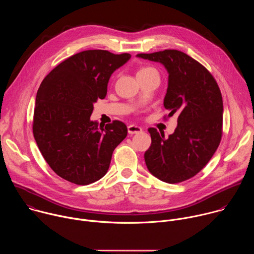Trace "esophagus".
Segmentation results:
<instances>
[{
	"mask_svg": "<svg viewBox=\"0 0 254 254\" xmlns=\"http://www.w3.org/2000/svg\"><path fill=\"white\" fill-rule=\"evenodd\" d=\"M127 131L129 134H134V133H138L140 131H142V128L138 126H135V125H129L127 127Z\"/></svg>",
	"mask_w": 254,
	"mask_h": 254,
	"instance_id": "esophagus-1",
	"label": "esophagus"
}]
</instances>
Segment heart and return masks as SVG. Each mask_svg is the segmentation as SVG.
I'll return each mask as SVG.
<instances>
[{
	"instance_id": "1",
	"label": "heart",
	"mask_w": 254,
	"mask_h": 254,
	"mask_svg": "<svg viewBox=\"0 0 254 254\" xmlns=\"http://www.w3.org/2000/svg\"><path fill=\"white\" fill-rule=\"evenodd\" d=\"M144 72H157L155 68L151 67V66H144L139 68V70L137 71V73H144Z\"/></svg>"
}]
</instances>
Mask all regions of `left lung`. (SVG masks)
<instances>
[{
    "label": "left lung",
    "instance_id": "left-lung-1",
    "mask_svg": "<svg viewBox=\"0 0 254 254\" xmlns=\"http://www.w3.org/2000/svg\"><path fill=\"white\" fill-rule=\"evenodd\" d=\"M143 59L162 63L169 73L164 106L178 115L174 133L150 127L152 143L144 153L149 171L169 184L184 182L197 175L211 160L222 137L223 101L210 72L186 53L167 49L139 53Z\"/></svg>",
    "mask_w": 254,
    "mask_h": 254
}]
</instances>
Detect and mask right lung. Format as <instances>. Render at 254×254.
<instances>
[{
	"mask_svg": "<svg viewBox=\"0 0 254 254\" xmlns=\"http://www.w3.org/2000/svg\"><path fill=\"white\" fill-rule=\"evenodd\" d=\"M130 54L85 50L58 64L43 79L36 95L33 134L49 167L62 179L88 185L110 168L115 149L126 138L120 121H90L93 103L103 99L114 71Z\"/></svg>",
	"mask_w": 254,
	"mask_h": 254,
	"instance_id": "right-lung-1",
	"label": "right lung"
}]
</instances>
